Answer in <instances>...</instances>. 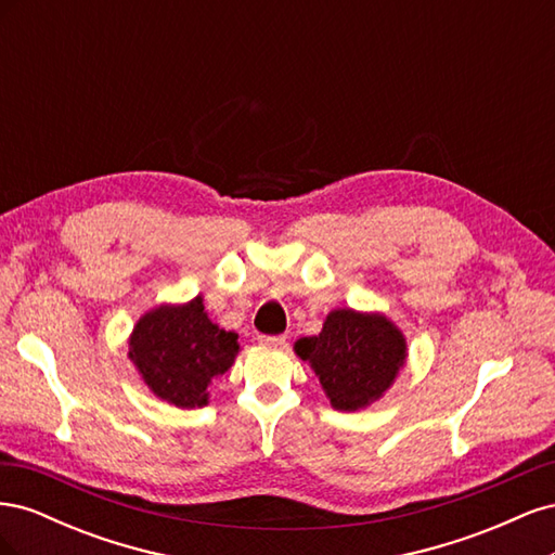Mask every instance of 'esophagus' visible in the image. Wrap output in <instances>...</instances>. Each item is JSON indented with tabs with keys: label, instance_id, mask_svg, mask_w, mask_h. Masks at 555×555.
<instances>
[{
	"label": "esophagus",
	"instance_id": "esophagus-1",
	"mask_svg": "<svg viewBox=\"0 0 555 555\" xmlns=\"http://www.w3.org/2000/svg\"><path fill=\"white\" fill-rule=\"evenodd\" d=\"M259 343L263 347H275V349L287 347V338H284V335H259Z\"/></svg>",
	"mask_w": 555,
	"mask_h": 555
}]
</instances>
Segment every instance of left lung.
Segmentation results:
<instances>
[{"label": "left lung", "mask_w": 555, "mask_h": 555, "mask_svg": "<svg viewBox=\"0 0 555 555\" xmlns=\"http://www.w3.org/2000/svg\"><path fill=\"white\" fill-rule=\"evenodd\" d=\"M296 357L306 361L338 412H359L391 389L408 361V340L382 312L331 310L322 333L300 338Z\"/></svg>", "instance_id": "obj_1"}]
</instances>
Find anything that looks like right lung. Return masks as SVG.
Segmentation results:
<instances>
[{"instance_id": "right-lung-1", "label": "right lung", "mask_w": 555, "mask_h": 555, "mask_svg": "<svg viewBox=\"0 0 555 555\" xmlns=\"http://www.w3.org/2000/svg\"><path fill=\"white\" fill-rule=\"evenodd\" d=\"M127 345V357L147 389L180 410L208 405V386L241 351L238 333L212 324L201 296L147 310Z\"/></svg>"}]
</instances>
